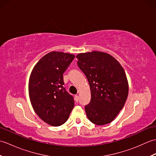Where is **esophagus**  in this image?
Masks as SVG:
<instances>
[{
  "label": "esophagus",
  "mask_w": 156,
  "mask_h": 156,
  "mask_svg": "<svg viewBox=\"0 0 156 156\" xmlns=\"http://www.w3.org/2000/svg\"><path fill=\"white\" fill-rule=\"evenodd\" d=\"M74 100H75V101L76 102H78V100H79V97L78 95H76L75 97H74Z\"/></svg>",
  "instance_id": "34e87169"
}]
</instances>
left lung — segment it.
Instances as JSON below:
<instances>
[{
  "label": "left lung",
  "mask_w": 156,
  "mask_h": 156,
  "mask_svg": "<svg viewBox=\"0 0 156 156\" xmlns=\"http://www.w3.org/2000/svg\"><path fill=\"white\" fill-rule=\"evenodd\" d=\"M78 67L90 85L91 99L85 106L87 117L97 125L114 120L127 100L129 85L124 69L107 53L93 51L76 55Z\"/></svg>",
  "instance_id": "left-lung-1"
}]
</instances>
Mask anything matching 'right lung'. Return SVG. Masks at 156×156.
<instances>
[{"label": "right lung", "mask_w": 156, "mask_h": 156, "mask_svg": "<svg viewBox=\"0 0 156 156\" xmlns=\"http://www.w3.org/2000/svg\"><path fill=\"white\" fill-rule=\"evenodd\" d=\"M75 55L51 51L39 59L31 73L29 95L39 118L51 126L62 125L74 107V98L64 87L63 74Z\"/></svg>", "instance_id": "1"}]
</instances>
